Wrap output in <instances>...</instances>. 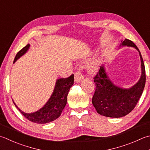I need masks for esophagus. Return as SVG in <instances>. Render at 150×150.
<instances>
[{"label":"esophagus","instance_id":"1","mask_svg":"<svg viewBox=\"0 0 150 150\" xmlns=\"http://www.w3.org/2000/svg\"><path fill=\"white\" fill-rule=\"evenodd\" d=\"M83 79V75L80 71H78L75 73V81L79 83Z\"/></svg>","mask_w":150,"mask_h":150}]
</instances>
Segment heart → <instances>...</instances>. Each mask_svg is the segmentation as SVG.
I'll list each match as a JSON object with an SVG mask.
<instances>
[{
    "instance_id": "obj_1",
    "label": "heart",
    "mask_w": 150,
    "mask_h": 150,
    "mask_svg": "<svg viewBox=\"0 0 150 150\" xmlns=\"http://www.w3.org/2000/svg\"><path fill=\"white\" fill-rule=\"evenodd\" d=\"M99 64H100V59L99 58H96L90 61L89 64H88V69L90 72L96 71L98 69Z\"/></svg>"
}]
</instances>
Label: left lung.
<instances>
[{"instance_id":"1","label":"left lung","mask_w":150,"mask_h":150,"mask_svg":"<svg viewBox=\"0 0 150 150\" xmlns=\"http://www.w3.org/2000/svg\"><path fill=\"white\" fill-rule=\"evenodd\" d=\"M133 47L139 52L142 74L138 83L130 88L125 89L114 84L108 78L104 66L93 77L96 91L92 104L98 114L110 118H121L130 113L142 96L146 83V71L142 55L139 48L132 41L125 39L120 46Z\"/></svg>"}]
</instances>
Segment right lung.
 <instances>
[{
    "label": "right lung",
    "instance_id": "add662e5",
    "mask_svg": "<svg viewBox=\"0 0 150 150\" xmlns=\"http://www.w3.org/2000/svg\"><path fill=\"white\" fill-rule=\"evenodd\" d=\"M30 47V44H27L21 50L17 52L13 61V63L17 59L25 54ZM74 83V75L66 79H58L56 82L54 89L51 98L44 106L39 110L32 113H25L18 108L23 116L32 122L36 124H46L54 121L60 116L63 109L67 103V97L70 88Z\"/></svg>",
    "mask_w": 150,
    "mask_h": 150
}]
</instances>
